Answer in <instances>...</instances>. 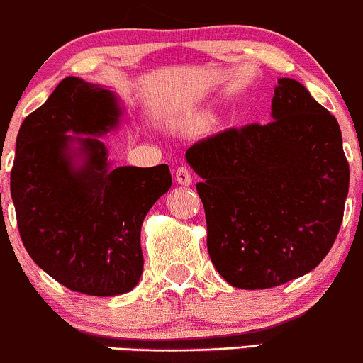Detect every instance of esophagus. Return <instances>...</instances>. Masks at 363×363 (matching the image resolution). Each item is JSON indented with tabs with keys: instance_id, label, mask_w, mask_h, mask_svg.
Returning <instances> with one entry per match:
<instances>
[{
	"instance_id": "esophagus-1",
	"label": "esophagus",
	"mask_w": 363,
	"mask_h": 363,
	"mask_svg": "<svg viewBox=\"0 0 363 363\" xmlns=\"http://www.w3.org/2000/svg\"><path fill=\"white\" fill-rule=\"evenodd\" d=\"M174 180L183 186H189L190 183H192V174H190V171L186 169L185 166H180L177 171H174Z\"/></svg>"
}]
</instances>
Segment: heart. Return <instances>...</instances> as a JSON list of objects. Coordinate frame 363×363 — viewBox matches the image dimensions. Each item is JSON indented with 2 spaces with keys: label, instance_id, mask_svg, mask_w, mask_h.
<instances>
[{
  "label": "heart",
  "instance_id": "1",
  "mask_svg": "<svg viewBox=\"0 0 363 363\" xmlns=\"http://www.w3.org/2000/svg\"><path fill=\"white\" fill-rule=\"evenodd\" d=\"M190 123H194V124L201 123V118H192V119H190Z\"/></svg>",
  "mask_w": 363,
  "mask_h": 363
}]
</instances>
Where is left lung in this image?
<instances>
[{
    "mask_svg": "<svg viewBox=\"0 0 363 363\" xmlns=\"http://www.w3.org/2000/svg\"><path fill=\"white\" fill-rule=\"evenodd\" d=\"M272 121L194 143L186 162L218 274L239 289H270L313 270L336 240L350 166L336 118L298 81L280 77Z\"/></svg>",
    "mask_w": 363,
    "mask_h": 363,
    "instance_id": "obj_1",
    "label": "left lung"
}]
</instances>
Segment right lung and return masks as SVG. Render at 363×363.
Segmentation results:
<instances>
[{"instance_id": "add662e5", "label": "right lung", "mask_w": 363, "mask_h": 363, "mask_svg": "<svg viewBox=\"0 0 363 363\" xmlns=\"http://www.w3.org/2000/svg\"><path fill=\"white\" fill-rule=\"evenodd\" d=\"M121 114L111 89L69 76L17 135L10 190L24 247L57 282L88 296L138 284L142 223L171 186L167 164L112 169L96 136L118 128Z\"/></svg>"}]
</instances>
